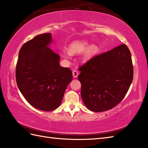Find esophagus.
<instances>
[{"label":"esophagus","instance_id":"34e87169","mask_svg":"<svg viewBox=\"0 0 148 148\" xmlns=\"http://www.w3.org/2000/svg\"><path fill=\"white\" fill-rule=\"evenodd\" d=\"M72 75H73L74 77H77L78 76V72L77 71V70H74L72 71Z\"/></svg>","mask_w":148,"mask_h":148}]
</instances>
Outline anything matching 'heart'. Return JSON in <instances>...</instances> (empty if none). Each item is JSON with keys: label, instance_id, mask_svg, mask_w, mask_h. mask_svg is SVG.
Listing matches in <instances>:
<instances>
[{"label": "heart", "instance_id": "1", "mask_svg": "<svg viewBox=\"0 0 148 148\" xmlns=\"http://www.w3.org/2000/svg\"><path fill=\"white\" fill-rule=\"evenodd\" d=\"M98 48L95 45H90L88 46V43L84 40L82 41H76L72 44L69 49V52L71 55L79 54L84 51L83 58L85 61L90 59L95 55Z\"/></svg>", "mask_w": 148, "mask_h": 148}]
</instances>
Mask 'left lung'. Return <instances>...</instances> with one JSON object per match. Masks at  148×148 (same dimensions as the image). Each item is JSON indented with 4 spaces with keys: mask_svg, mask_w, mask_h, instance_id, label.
I'll return each instance as SVG.
<instances>
[{
    "mask_svg": "<svg viewBox=\"0 0 148 148\" xmlns=\"http://www.w3.org/2000/svg\"><path fill=\"white\" fill-rule=\"evenodd\" d=\"M79 71L81 98L93 112L117 106L126 95L134 76L131 53L125 44L93 56Z\"/></svg>",
    "mask_w": 148,
    "mask_h": 148,
    "instance_id": "obj_1",
    "label": "left lung"
}]
</instances>
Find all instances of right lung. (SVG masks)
<instances>
[{"label":"right lung","mask_w":148,"mask_h":148,"mask_svg":"<svg viewBox=\"0 0 148 148\" xmlns=\"http://www.w3.org/2000/svg\"><path fill=\"white\" fill-rule=\"evenodd\" d=\"M51 40V34L46 33L25 43L16 67L20 92L31 106L45 111L58 108L72 80L71 69L61 67L60 55L48 47Z\"/></svg>","instance_id":"obj_1"}]
</instances>
